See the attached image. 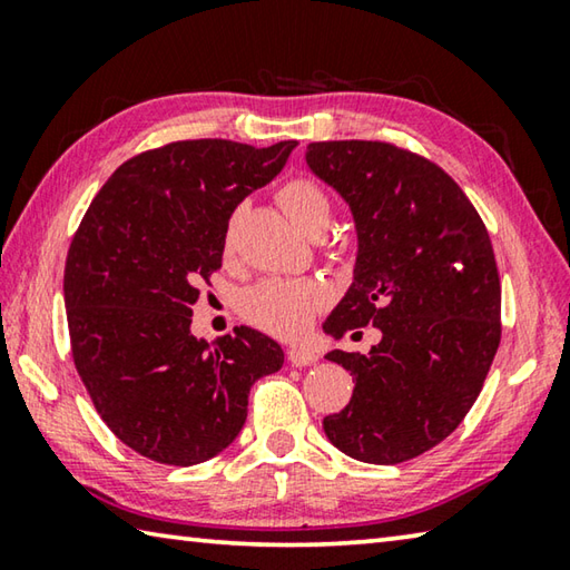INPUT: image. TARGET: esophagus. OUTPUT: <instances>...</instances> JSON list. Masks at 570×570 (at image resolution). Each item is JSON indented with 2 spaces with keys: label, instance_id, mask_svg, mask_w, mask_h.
Returning a JSON list of instances; mask_svg holds the SVG:
<instances>
[{
  "label": "esophagus",
  "instance_id": "esophagus-1",
  "mask_svg": "<svg viewBox=\"0 0 570 570\" xmlns=\"http://www.w3.org/2000/svg\"><path fill=\"white\" fill-rule=\"evenodd\" d=\"M286 360L292 362L294 366H308V364H314L316 360H320V356H316L314 350H306V346H288Z\"/></svg>",
  "mask_w": 570,
  "mask_h": 570
}]
</instances>
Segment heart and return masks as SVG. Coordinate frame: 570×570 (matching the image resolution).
Instances as JSON below:
<instances>
[{
  "label": "heart",
  "mask_w": 570,
  "mask_h": 570,
  "mask_svg": "<svg viewBox=\"0 0 570 570\" xmlns=\"http://www.w3.org/2000/svg\"><path fill=\"white\" fill-rule=\"evenodd\" d=\"M276 204L306 236H320L324 226L330 224V196L312 178H292L282 183L276 190ZM234 220L236 218H230L226 228V248H230ZM324 302V286L314 278H266L240 296V314L268 334L294 336L304 332V326L312 322V316L320 312Z\"/></svg>",
  "instance_id": "obj_1"
}]
</instances>
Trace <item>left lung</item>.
Here are the masks:
<instances>
[{
	"label": "left lung",
	"instance_id": "1",
	"mask_svg": "<svg viewBox=\"0 0 570 570\" xmlns=\"http://www.w3.org/2000/svg\"><path fill=\"white\" fill-rule=\"evenodd\" d=\"M306 163L342 193L360 236L354 282L324 332H382L370 354H326L354 392L324 432L344 455L397 465L455 432L488 377L503 332L493 244L458 183L407 148L326 140Z\"/></svg>",
	"mask_w": 570,
	"mask_h": 570
}]
</instances>
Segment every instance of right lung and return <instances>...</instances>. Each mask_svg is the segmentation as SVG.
I'll return each instance as SVG.
<instances>
[{"mask_svg":"<svg viewBox=\"0 0 570 570\" xmlns=\"http://www.w3.org/2000/svg\"><path fill=\"white\" fill-rule=\"evenodd\" d=\"M268 148L204 138L138 153L112 173L65 262L75 370L112 435L163 465H198L244 428L256 380L282 370L266 334H190L198 284L220 268L228 218L284 168Z\"/></svg>","mask_w":570,"mask_h":570,"instance_id":"1","label":"right lung"}]
</instances>
